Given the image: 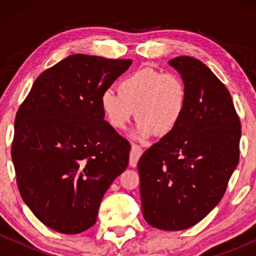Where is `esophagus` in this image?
<instances>
[{"label": "esophagus", "mask_w": 256, "mask_h": 256, "mask_svg": "<svg viewBox=\"0 0 256 256\" xmlns=\"http://www.w3.org/2000/svg\"><path fill=\"white\" fill-rule=\"evenodd\" d=\"M142 148L137 144H132L131 152H130V166L136 167L138 160H140V155H142Z\"/></svg>", "instance_id": "obj_1"}]
</instances>
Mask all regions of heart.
<instances>
[{
	"instance_id": "b5f03b06",
	"label": "heart",
	"mask_w": 256,
	"mask_h": 256,
	"mask_svg": "<svg viewBox=\"0 0 256 256\" xmlns=\"http://www.w3.org/2000/svg\"><path fill=\"white\" fill-rule=\"evenodd\" d=\"M100 98L106 120L116 130H125L136 110L137 126L132 137L146 140L155 134L166 136L177 128L186 108V88L174 73L140 68L125 76L116 86Z\"/></svg>"
}]
</instances>
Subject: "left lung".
Returning a JSON list of instances; mask_svg holds the SVG:
<instances>
[{"mask_svg": "<svg viewBox=\"0 0 256 256\" xmlns=\"http://www.w3.org/2000/svg\"><path fill=\"white\" fill-rule=\"evenodd\" d=\"M186 88L177 128L138 161L143 216L160 230L192 228L219 204L240 160V122L228 90L204 62L168 61Z\"/></svg>", "mask_w": 256, "mask_h": 256, "instance_id": "8db88e82", "label": "left lung"}]
</instances>
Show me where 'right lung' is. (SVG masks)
I'll use <instances>...</instances> for the list:
<instances>
[{"instance_id": "add662e5", "label": "right lung", "mask_w": 256, "mask_h": 256, "mask_svg": "<svg viewBox=\"0 0 256 256\" xmlns=\"http://www.w3.org/2000/svg\"><path fill=\"white\" fill-rule=\"evenodd\" d=\"M132 61L74 54L36 79L14 122L20 195L44 225L80 234L128 165L131 146L104 120L102 92Z\"/></svg>"}]
</instances>
